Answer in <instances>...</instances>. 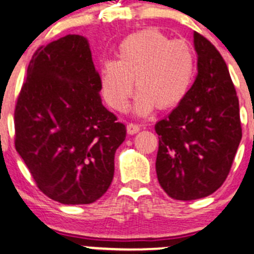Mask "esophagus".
Listing matches in <instances>:
<instances>
[{"label":"esophagus","instance_id":"obj_1","mask_svg":"<svg viewBox=\"0 0 254 254\" xmlns=\"http://www.w3.org/2000/svg\"><path fill=\"white\" fill-rule=\"evenodd\" d=\"M127 132H129L130 135H132V134H135V132H138L139 130H140V125L138 124H134V123H129L127 127Z\"/></svg>","mask_w":254,"mask_h":254}]
</instances>
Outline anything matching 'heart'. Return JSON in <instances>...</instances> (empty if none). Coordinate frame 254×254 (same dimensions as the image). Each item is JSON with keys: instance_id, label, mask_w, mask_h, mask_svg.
Segmentation results:
<instances>
[{"instance_id": "1", "label": "heart", "mask_w": 254, "mask_h": 254, "mask_svg": "<svg viewBox=\"0 0 254 254\" xmlns=\"http://www.w3.org/2000/svg\"><path fill=\"white\" fill-rule=\"evenodd\" d=\"M193 77V54L181 40H171L157 29L136 31L120 43L118 61H106L100 70L105 100L123 111L134 90L135 111L147 115L153 106L175 107L184 100Z\"/></svg>"}]
</instances>
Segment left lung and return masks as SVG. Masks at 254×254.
Wrapping results in <instances>:
<instances>
[{
  "label": "left lung",
  "mask_w": 254,
  "mask_h": 254,
  "mask_svg": "<svg viewBox=\"0 0 254 254\" xmlns=\"http://www.w3.org/2000/svg\"><path fill=\"white\" fill-rule=\"evenodd\" d=\"M197 76L178 106L155 124V171L175 200L206 197L224 184L242 139L239 101L227 63L205 36L193 33Z\"/></svg>",
  "instance_id": "1"
}]
</instances>
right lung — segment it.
Here are the masks:
<instances>
[{
  "label": "right lung",
  "instance_id": "add662e5",
  "mask_svg": "<svg viewBox=\"0 0 254 254\" xmlns=\"http://www.w3.org/2000/svg\"><path fill=\"white\" fill-rule=\"evenodd\" d=\"M87 40L65 35L36 49L15 106V148L38 189L65 205L110 187L127 127L102 105Z\"/></svg>",
  "mask_w": 254,
  "mask_h": 254
}]
</instances>
